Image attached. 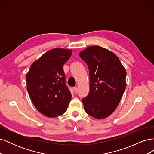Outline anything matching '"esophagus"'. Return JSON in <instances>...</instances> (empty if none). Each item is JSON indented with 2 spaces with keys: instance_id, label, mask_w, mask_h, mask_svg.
<instances>
[{
  "instance_id": "34e87169",
  "label": "esophagus",
  "mask_w": 154,
  "mask_h": 154,
  "mask_svg": "<svg viewBox=\"0 0 154 154\" xmlns=\"http://www.w3.org/2000/svg\"><path fill=\"white\" fill-rule=\"evenodd\" d=\"M73 90H74V93H76L77 91H78V88H77V87H74L73 88Z\"/></svg>"
}]
</instances>
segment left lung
Returning a JSON list of instances; mask_svg holds the SVG:
<instances>
[{"instance_id":"1","label":"left lung","mask_w":154,"mask_h":154,"mask_svg":"<svg viewBox=\"0 0 154 154\" xmlns=\"http://www.w3.org/2000/svg\"><path fill=\"white\" fill-rule=\"evenodd\" d=\"M79 54L89 71L90 91L82 100L85 112L96 119L109 117L126 88V70L114 53L98 45L88 47Z\"/></svg>"}]
</instances>
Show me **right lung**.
Masks as SVG:
<instances>
[{
    "mask_svg": "<svg viewBox=\"0 0 154 154\" xmlns=\"http://www.w3.org/2000/svg\"><path fill=\"white\" fill-rule=\"evenodd\" d=\"M72 53L70 49L49 50L32 63L26 75L27 90L32 103L47 117L66 112L71 100L63 66Z\"/></svg>",
    "mask_w": 154,
    "mask_h": 154,
    "instance_id": "1",
    "label": "right lung"
}]
</instances>
